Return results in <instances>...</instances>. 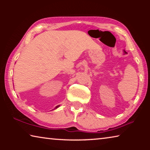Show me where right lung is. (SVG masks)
Masks as SVG:
<instances>
[{
  "instance_id": "1",
  "label": "right lung",
  "mask_w": 150,
  "mask_h": 150,
  "mask_svg": "<svg viewBox=\"0 0 150 150\" xmlns=\"http://www.w3.org/2000/svg\"><path fill=\"white\" fill-rule=\"evenodd\" d=\"M59 105H57V106H55V108H54V109H56V108H57L58 107H59Z\"/></svg>"
}]
</instances>
